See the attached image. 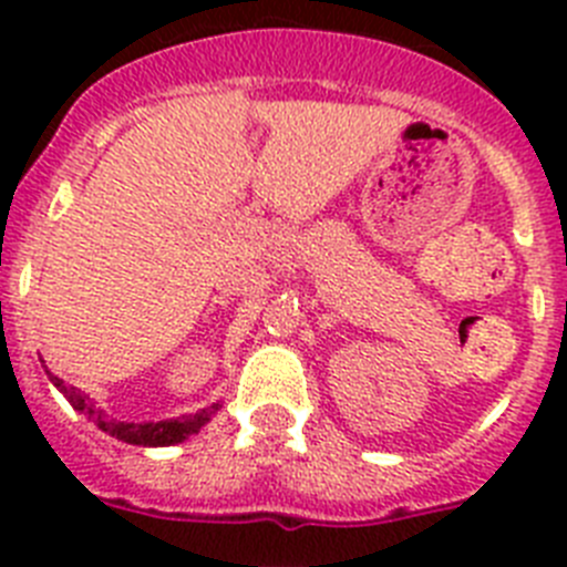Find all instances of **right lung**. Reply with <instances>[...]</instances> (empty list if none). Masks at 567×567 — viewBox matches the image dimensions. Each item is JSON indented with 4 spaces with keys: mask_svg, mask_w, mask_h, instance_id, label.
<instances>
[{
    "mask_svg": "<svg viewBox=\"0 0 567 567\" xmlns=\"http://www.w3.org/2000/svg\"><path fill=\"white\" fill-rule=\"evenodd\" d=\"M48 378L50 383L56 385L59 392L70 400V405H73L76 412L87 414V417L93 420L104 434H110V437L122 440V443H130V445L184 443L187 437L198 434V429H202L204 423H209V417L221 409V403H213L207 405V409H202V412L184 414V417H175V420H158V423H122V420L107 417V414H104L102 409L87 398V394L79 392L76 385H68L62 378H56V374H50V372Z\"/></svg>",
    "mask_w": 567,
    "mask_h": 567,
    "instance_id": "1",
    "label": "right lung"
}]
</instances>
